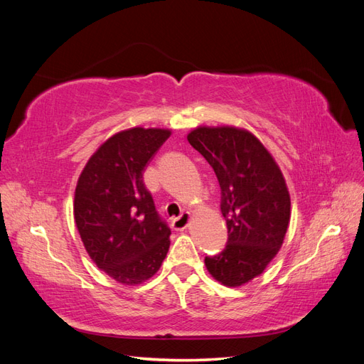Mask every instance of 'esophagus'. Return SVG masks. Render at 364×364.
Returning <instances> with one entry per match:
<instances>
[{"label":"esophagus","mask_w":364,"mask_h":364,"mask_svg":"<svg viewBox=\"0 0 364 364\" xmlns=\"http://www.w3.org/2000/svg\"><path fill=\"white\" fill-rule=\"evenodd\" d=\"M190 218H191L190 213H182L178 218H173V222H171L173 229L174 230H183V229H186V226H188V223H190Z\"/></svg>","instance_id":"obj_1"}]
</instances>
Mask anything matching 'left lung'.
Wrapping results in <instances>:
<instances>
[{"label": "left lung", "instance_id": "obj_1", "mask_svg": "<svg viewBox=\"0 0 364 364\" xmlns=\"http://www.w3.org/2000/svg\"><path fill=\"white\" fill-rule=\"evenodd\" d=\"M190 144L211 165L222 191L226 247L205 257L213 278L240 287L264 272L277 257L290 223V194L267 149L238 127H197Z\"/></svg>", "mask_w": 364, "mask_h": 364}]
</instances>
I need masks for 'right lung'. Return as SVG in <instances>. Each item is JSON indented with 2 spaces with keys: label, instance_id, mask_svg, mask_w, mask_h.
<instances>
[{
  "label": "right lung",
  "instance_id": "add662e5",
  "mask_svg": "<svg viewBox=\"0 0 364 364\" xmlns=\"http://www.w3.org/2000/svg\"><path fill=\"white\" fill-rule=\"evenodd\" d=\"M171 132H118L87 161L75 186L74 220L98 269L124 285L155 274L170 247L168 225L155 208L142 171Z\"/></svg>",
  "mask_w": 364,
  "mask_h": 364
}]
</instances>
